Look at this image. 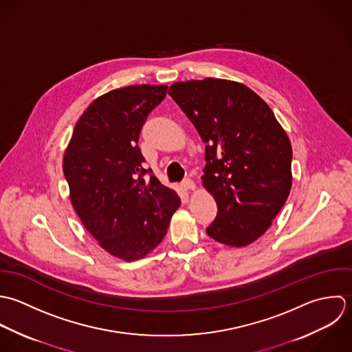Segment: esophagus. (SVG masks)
I'll use <instances>...</instances> for the list:
<instances>
[{"mask_svg":"<svg viewBox=\"0 0 352 352\" xmlns=\"http://www.w3.org/2000/svg\"><path fill=\"white\" fill-rule=\"evenodd\" d=\"M182 189L185 190H195L196 189V184L192 181V179H185L182 184H181Z\"/></svg>","mask_w":352,"mask_h":352,"instance_id":"obj_1","label":"esophagus"}]
</instances>
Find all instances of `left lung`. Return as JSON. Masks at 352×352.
<instances>
[{"instance_id":"1","label":"left lung","mask_w":352,"mask_h":352,"mask_svg":"<svg viewBox=\"0 0 352 352\" xmlns=\"http://www.w3.org/2000/svg\"><path fill=\"white\" fill-rule=\"evenodd\" d=\"M168 95L206 142L201 179L217 206L207 234L226 246L250 245L272 226L291 190L285 131L271 107L238 81H178Z\"/></svg>"}]
</instances>
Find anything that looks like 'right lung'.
Segmentation results:
<instances>
[{
    "instance_id": "obj_1",
    "label": "right lung",
    "mask_w": 352,
    "mask_h": 352,
    "mask_svg": "<svg viewBox=\"0 0 352 352\" xmlns=\"http://www.w3.org/2000/svg\"><path fill=\"white\" fill-rule=\"evenodd\" d=\"M166 92L164 84H140L96 98L76 122L64 153L72 206L82 226L103 250L128 263L163 241L181 206L175 190L142 168L138 145L148 114Z\"/></svg>"
}]
</instances>
